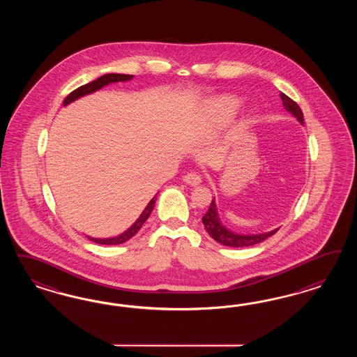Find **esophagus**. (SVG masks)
Instances as JSON below:
<instances>
[{
    "instance_id": "1",
    "label": "esophagus",
    "mask_w": 357,
    "mask_h": 357,
    "mask_svg": "<svg viewBox=\"0 0 357 357\" xmlns=\"http://www.w3.org/2000/svg\"><path fill=\"white\" fill-rule=\"evenodd\" d=\"M183 181L187 184H191V185H197V184L202 183V178L195 173H187L183 175Z\"/></svg>"
}]
</instances>
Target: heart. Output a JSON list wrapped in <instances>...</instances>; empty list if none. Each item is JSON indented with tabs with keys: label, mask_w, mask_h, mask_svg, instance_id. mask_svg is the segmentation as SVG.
Returning <instances> with one entry per match:
<instances>
[{
	"label": "heart",
	"mask_w": 357,
	"mask_h": 357,
	"mask_svg": "<svg viewBox=\"0 0 357 357\" xmlns=\"http://www.w3.org/2000/svg\"><path fill=\"white\" fill-rule=\"evenodd\" d=\"M238 103L233 98H222L213 103V112L220 120L227 119V116L233 115L237 109Z\"/></svg>",
	"instance_id": "heart-1"
}]
</instances>
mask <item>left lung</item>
Segmentation results:
<instances>
[{
	"instance_id": "8db88e82",
	"label": "left lung",
	"mask_w": 357,
	"mask_h": 357,
	"mask_svg": "<svg viewBox=\"0 0 357 357\" xmlns=\"http://www.w3.org/2000/svg\"><path fill=\"white\" fill-rule=\"evenodd\" d=\"M280 98L284 107L287 108L291 114H293L303 124V111H301L300 106L293 99H291L288 96H285L284 93H281ZM203 224H204L206 231L209 233L211 237L217 241L218 243H221L224 246H229V248L252 246V245L260 243L261 241L267 239V238L271 237L272 234H275L278 231V229H276V230H272L270 233L255 234V236H239V234H234V233L229 231V230H227L225 227L220 224L218 216H217V208L215 200H212L208 212L203 216Z\"/></svg>"
}]
</instances>
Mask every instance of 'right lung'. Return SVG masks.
<instances>
[{"label": "right lung", "mask_w": 357, "mask_h": 357, "mask_svg": "<svg viewBox=\"0 0 357 357\" xmlns=\"http://www.w3.org/2000/svg\"><path fill=\"white\" fill-rule=\"evenodd\" d=\"M133 76H130V75H116V73H112V75H105V76L99 77V78H97L96 81H91V82H89L86 85H82V86L78 87L76 90H73L68 97L65 98L63 105L66 106V105H69L70 102L76 100L77 98L82 97V96H86V94H90V93L96 91L98 89H100V87H103L105 85H107V84H111V82H118V81H127V79H130ZM155 199H157V196H154V197L151 199V202H149V204L146 206V208L144 209V212L141 213V216L139 217V220H137V221H136V222H135V224H133V225H132L127 231H124L123 234H120V236L115 238H106V239L89 238H90L93 242L99 243V245H120V243L127 242L128 239L133 237V236L140 230V227L144 225V222L148 220V217L151 216V211H153V208H154V203H155Z\"/></svg>", "instance_id": "right-lung-1"}]
</instances>
